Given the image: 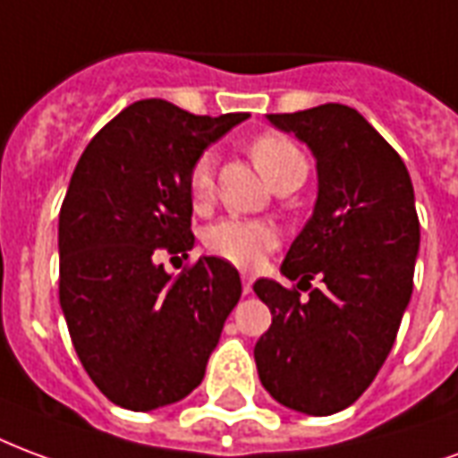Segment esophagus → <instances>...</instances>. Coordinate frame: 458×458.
Segmentation results:
<instances>
[{"mask_svg": "<svg viewBox=\"0 0 458 458\" xmlns=\"http://www.w3.org/2000/svg\"><path fill=\"white\" fill-rule=\"evenodd\" d=\"M242 280H243V295H251V293H253V276H246V273H243Z\"/></svg>", "mask_w": 458, "mask_h": 458, "instance_id": "34e87169", "label": "esophagus"}]
</instances>
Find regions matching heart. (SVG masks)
<instances>
[{
  "instance_id": "heart-1",
  "label": "heart",
  "mask_w": 458,
  "mask_h": 458,
  "mask_svg": "<svg viewBox=\"0 0 458 458\" xmlns=\"http://www.w3.org/2000/svg\"><path fill=\"white\" fill-rule=\"evenodd\" d=\"M251 158L268 182L280 178L283 173H288L295 165H307L302 151L280 133L259 136L251 143ZM188 188L195 205H205L212 197L215 160L209 153L195 160V165L190 170ZM202 242H205L207 251L215 253L216 259H225V261L242 266V268H251L278 243V232L266 222L226 216V219H219L212 226H207L205 233H202Z\"/></svg>"
}]
</instances>
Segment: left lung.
I'll return each instance as SVG.
<instances>
[{
    "mask_svg": "<svg viewBox=\"0 0 458 458\" xmlns=\"http://www.w3.org/2000/svg\"><path fill=\"white\" fill-rule=\"evenodd\" d=\"M317 160V202L280 266L298 280H256L273 325L256 342L259 378L280 405L335 415L361 398L388 359L412 295L420 219L405 163L356 109L268 114ZM312 277L322 289L301 288Z\"/></svg>",
    "mask_w": 458,
    "mask_h": 458,
    "instance_id": "left-lung-1",
    "label": "left lung"
}]
</instances>
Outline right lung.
<instances>
[{"label": "right lung", "mask_w": 458, "mask_h": 458, "mask_svg": "<svg viewBox=\"0 0 458 458\" xmlns=\"http://www.w3.org/2000/svg\"><path fill=\"white\" fill-rule=\"evenodd\" d=\"M243 119L141 99L75 165L58 219L60 307L80 361L114 405L148 412L190 395L242 298L225 259L202 256L173 278L160 253L195 246L190 170Z\"/></svg>", "instance_id": "add662e5"}]
</instances>
